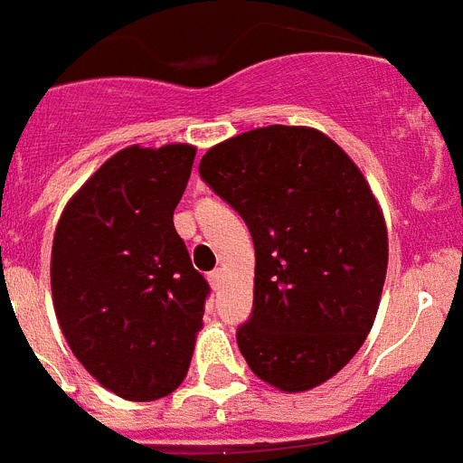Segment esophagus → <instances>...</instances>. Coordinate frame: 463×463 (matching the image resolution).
Listing matches in <instances>:
<instances>
[{
	"label": "esophagus",
	"instance_id": "obj_1",
	"mask_svg": "<svg viewBox=\"0 0 463 463\" xmlns=\"http://www.w3.org/2000/svg\"><path fill=\"white\" fill-rule=\"evenodd\" d=\"M208 280H211L213 290H220V288L224 286V271L222 269H215L208 274Z\"/></svg>",
	"mask_w": 463,
	"mask_h": 463
}]
</instances>
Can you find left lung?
<instances>
[{
	"label": "left lung",
	"mask_w": 463,
	"mask_h": 463,
	"mask_svg": "<svg viewBox=\"0 0 463 463\" xmlns=\"http://www.w3.org/2000/svg\"><path fill=\"white\" fill-rule=\"evenodd\" d=\"M199 173L255 243L241 354L279 391L321 386L363 346L384 288L389 234L365 175L326 133L280 124L220 142Z\"/></svg>",
	"instance_id": "left-lung-1"
}]
</instances>
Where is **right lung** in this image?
<instances>
[{
	"instance_id": "right-lung-1",
	"label": "right lung",
	"mask_w": 463,
	"mask_h": 463,
	"mask_svg": "<svg viewBox=\"0 0 463 463\" xmlns=\"http://www.w3.org/2000/svg\"><path fill=\"white\" fill-rule=\"evenodd\" d=\"M196 147L130 145L67 201L51 248V295L67 345L126 401L183 384L208 283L173 224Z\"/></svg>"
}]
</instances>
